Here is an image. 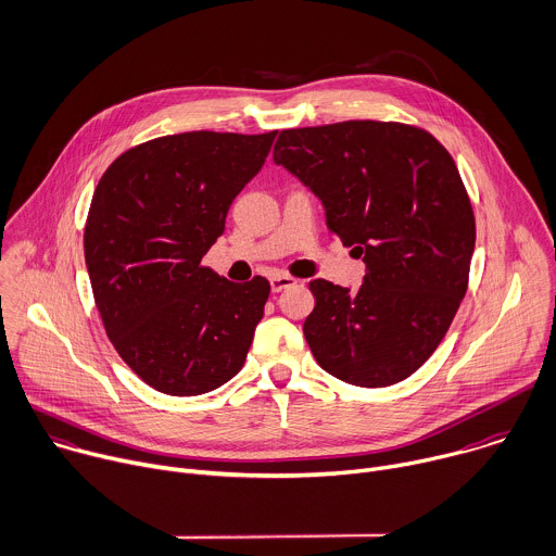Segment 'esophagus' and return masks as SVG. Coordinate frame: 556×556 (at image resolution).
Masks as SVG:
<instances>
[{
    "label": "esophagus",
    "mask_w": 556,
    "mask_h": 556,
    "mask_svg": "<svg viewBox=\"0 0 556 556\" xmlns=\"http://www.w3.org/2000/svg\"><path fill=\"white\" fill-rule=\"evenodd\" d=\"M269 282H271V291L278 293V291H282V289L295 285L298 280H295L293 276H287V274H274V276L269 278Z\"/></svg>",
    "instance_id": "34e87169"
}]
</instances>
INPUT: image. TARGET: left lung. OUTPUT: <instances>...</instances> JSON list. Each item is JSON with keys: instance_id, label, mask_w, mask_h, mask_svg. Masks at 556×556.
Masks as SVG:
<instances>
[{"instance_id": "left-lung-1", "label": "left lung", "mask_w": 556, "mask_h": 556, "mask_svg": "<svg viewBox=\"0 0 556 556\" xmlns=\"http://www.w3.org/2000/svg\"><path fill=\"white\" fill-rule=\"evenodd\" d=\"M274 162L321 199L328 232L368 267L357 293L308 282L302 330L315 362L359 388L407 379L469 287L476 216L454 157L420 127L346 121L280 131Z\"/></svg>"}]
</instances>
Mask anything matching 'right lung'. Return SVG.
<instances>
[{"mask_svg":"<svg viewBox=\"0 0 556 556\" xmlns=\"http://www.w3.org/2000/svg\"><path fill=\"white\" fill-rule=\"evenodd\" d=\"M278 131H188L109 164L85 224V263L106 338L151 388L194 396L245 364L269 280L232 282L201 258Z\"/></svg>","mask_w":556,"mask_h":556,"instance_id":"1","label":"right lung"}]
</instances>
